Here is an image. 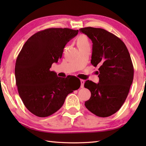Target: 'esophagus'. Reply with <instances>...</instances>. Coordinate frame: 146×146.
Returning <instances> with one entry per match:
<instances>
[{
    "instance_id": "1",
    "label": "esophagus",
    "mask_w": 146,
    "mask_h": 146,
    "mask_svg": "<svg viewBox=\"0 0 146 146\" xmlns=\"http://www.w3.org/2000/svg\"><path fill=\"white\" fill-rule=\"evenodd\" d=\"M80 82H81V88L84 87V83H85V80H80Z\"/></svg>"
}]
</instances>
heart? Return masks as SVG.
Listing matches in <instances>:
<instances>
[{"mask_svg":"<svg viewBox=\"0 0 146 146\" xmlns=\"http://www.w3.org/2000/svg\"><path fill=\"white\" fill-rule=\"evenodd\" d=\"M77 44H78V48L89 45V41L87 36L84 35H80L77 40Z\"/></svg>","mask_w":146,"mask_h":146,"instance_id":"1","label":"heart"}]
</instances>
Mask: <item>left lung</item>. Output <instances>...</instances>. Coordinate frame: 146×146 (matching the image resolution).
<instances>
[{
	"mask_svg": "<svg viewBox=\"0 0 146 146\" xmlns=\"http://www.w3.org/2000/svg\"><path fill=\"white\" fill-rule=\"evenodd\" d=\"M80 31L92 40L91 63L99 66L98 83H85V88L91 92L85 105L95 115L109 117L120 109L129 94L134 78L131 56L124 42L106 30L87 27Z\"/></svg>",
	"mask_w": 146,
	"mask_h": 146,
	"instance_id": "obj_1",
	"label": "left lung"
}]
</instances>
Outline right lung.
<instances>
[{"mask_svg":"<svg viewBox=\"0 0 146 146\" xmlns=\"http://www.w3.org/2000/svg\"><path fill=\"white\" fill-rule=\"evenodd\" d=\"M78 30L49 28L27 40L18 54L15 77L18 93L27 109L39 117H48L63 106L67 95L78 90L71 79L58 77L50 71L62 56L63 49Z\"/></svg>","mask_w":146,"mask_h":146,"instance_id":"right-lung-1","label":"right lung"}]
</instances>
